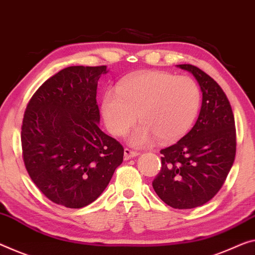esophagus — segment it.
Wrapping results in <instances>:
<instances>
[{
	"label": "esophagus",
	"instance_id": "obj_1",
	"mask_svg": "<svg viewBox=\"0 0 255 255\" xmlns=\"http://www.w3.org/2000/svg\"><path fill=\"white\" fill-rule=\"evenodd\" d=\"M138 155H139L138 151L132 150V149H130V148H125V149H124V157H125V159L133 158V157H135V156H138Z\"/></svg>",
	"mask_w": 255,
	"mask_h": 255
}]
</instances>
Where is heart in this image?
<instances>
[{"mask_svg": "<svg viewBox=\"0 0 255 255\" xmlns=\"http://www.w3.org/2000/svg\"><path fill=\"white\" fill-rule=\"evenodd\" d=\"M202 93L189 76L162 70H148L124 78L115 91H107L101 103L106 127L114 135H123L139 117L128 135L134 147L179 140L193 127L199 112Z\"/></svg>", "mask_w": 255, "mask_h": 255, "instance_id": "1", "label": "heart"}]
</instances>
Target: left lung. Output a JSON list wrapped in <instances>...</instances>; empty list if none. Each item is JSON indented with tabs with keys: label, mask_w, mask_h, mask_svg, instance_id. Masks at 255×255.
<instances>
[{
	"label": "left lung",
	"mask_w": 255,
	"mask_h": 255,
	"mask_svg": "<svg viewBox=\"0 0 255 255\" xmlns=\"http://www.w3.org/2000/svg\"><path fill=\"white\" fill-rule=\"evenodd\" d=\"M178 66L197 80L202 108L193 128L160 150L162 168L152 188L168 206L186 210L205 204L221 189L236 155V128L232 106L220 85L196 66Z\"/></svg>",
	"instance_id": "8db88e82"
}]
</instances>
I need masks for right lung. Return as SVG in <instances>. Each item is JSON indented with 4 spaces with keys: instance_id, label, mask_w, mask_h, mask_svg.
<instances>
[{
    "instance_id": "right-lung-1",
    "label": "right lung",
    "mask_w": 255,
    "mask_h": 255,
    "mask_svg": "<svg viewBox=\"0 0 255 255\" xmlns=\"http://www.w3.org/2000/svg\"><path fill=\"white\" fill-rule=\"evenodd\" d=\"M106 66H70L46 80L27 104L22 159L30 179L58 205L81 209L99 197L124 148L98 127V81Z\"/></svg>"
}]
</instances>
